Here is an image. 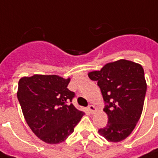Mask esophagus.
I'll list each match as a JSON object with an SVG mask.
<instances>
[{
    "label": "esophagus",
    "instance_id": "34e87169",
    "mask_svg": "<svg viewBox=\"0 0 158 158\" xmlns=\"http://www.w3.org/2000/svg\"><path fill=\"white\" fill-rule=\"evenodd\" d=\"M88 110L89 111V113L91 114H94L96 112V108H95L94 105H89L88 107Z\"/></svg>",
    "mask_w": 158,
    "mask_h": 158
}]
</instances>
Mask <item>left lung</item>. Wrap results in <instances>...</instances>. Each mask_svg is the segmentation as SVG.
<instances>
[{
    "label": "left lung",
    "mask_w": 158,
    "mask_h": 158,
    "mask_svg": "<svg viewBox=\"0 0 158 158\" xmlns=\"http://www.w3.org/2000/svg\"><path fill=\"white\" fill-rule=\"evenodd\" d=\"M98 82L108 115V124L98 133L109 142L118 143L128 137L143 112L147 91L144 70L139 64L119 60L88 74Z\"/></svg>",
    "instance_id": "left-lung-1"
}]
</instances>
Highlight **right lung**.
Returning a JSON list of instances; mask_svg holds the SVG:
<instances>
[{
	"label": "right lung",
	"mask_w": 158,
	"mask_h": 158,
	"mask_svg": "<svg viewBox=\"0 0 158 158\" xmlns=\"http://www.w3.org/2000/svg\"><path fill=\"white\" fill-rule=\"evenodd\" d=\"M70 79L35 74L18 83L17 98L32 132L49 144L62 143L84 115L72 102L74 93L68 89Z\"/></svg>",
	"instance_id": "1"
}]
</instances>
